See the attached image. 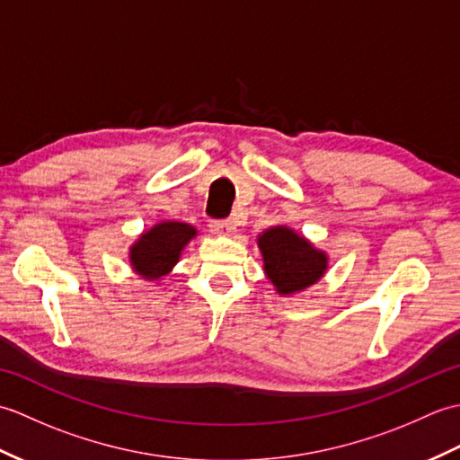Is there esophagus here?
Returning <instances> with one entry per match:
<instances>
[{
	"instance_id": "obj_1",
	"label": "esophagus",
	"mask_w": 460,
	"mask_h": 460,
	"mask_svg": "<svg viewBox=\"0 0 460 460\" xmlns=\"http://www.w3.org/2000/svg\"><path fill=\"white\" fill-rule=\"evenodd\" d=\"M209 227H211L215 235H233V231H235V221H233V219L211 221Z\"/></svg>"
}]
</instances>
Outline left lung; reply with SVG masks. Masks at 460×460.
<instances>
[{"label":"left lung","instance_id":"left-lung-1","mask_svg":"<svg viewBox=\"0 0 460 460\" xmlns=\"http://www.w3.org/2000/svg\"><path fill=\"white\" fill-rule=\"evenodd\" d=\"M265 272L280 295L298 292L324 275L326 255L287 227H272L259 237Z\"/></svg>","mask_w":460,"mask_h":460}]
</instances>
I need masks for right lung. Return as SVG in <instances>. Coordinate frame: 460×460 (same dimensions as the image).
<instances>
[{
    "label": "right lung",
    "instance_id": "1",
    "mask_svg": "<svg viewBox=\"0 0 460 460\" xmlns=\"http://www.w3.org/2000/svg\"><path fill=\"white\" fill-rule=\"evenodd\" d=\"M193 235L195 229L188 223H158L132 247L130 261L134 270L152 280L168 275Z\"/></svg>",
    "mask_w": 460,
    "mask_h": 460
}]
</instances>
